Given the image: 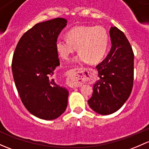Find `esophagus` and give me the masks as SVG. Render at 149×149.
Returning a JSON list of instances; mask_svg holds the SVG:
<instances>
[{
	"mask_svg": "<svg viewBox=\"0 0 149 149\" xmlns=\"http://www.w3.org/2000/svg\"><path fill=\"white\" fill-rule=\"evenodd\" d=\"M90 69H72L67 74V82L72 87H81L87 78L91 77Z\"/></svg>",
	"mask_w": 149,
	"mask_h": 149,
	"instance_id": "1",
	"label": "esophagus"
}]
</instances>
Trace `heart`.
<instances>
[{
  "instance_id": "heart-1",
  "label": "heart",
  "mask_w": 149,
  "mask_h": 149,
  "mask_svg": "<svg viewBox=\"0 0 149 149\" xmlns=\"http://www.w3.org/2000/svg\"><path fill=\"white\" fill-rule=\"evenodd\" d=\"M67 39L56 41V49L63 59H67L76 51L79 52L77 62L97 64L102 60L109 46L108 31L102 26H79L67 33Z\"/></svg>"
}]
</instances>
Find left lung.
Masks as SVG:
<instances>
[{"instance_id": "obj_1", "label": "left lung", "mask_w": 149, "mask_h": 149, "mask_svg": "<svg viewBox=\"0 0 149 149\" xmlns=\"http://www.w3.org/2000/svg\"><path fill=\"white\" fill-rule=\"evenodd\" d=\"M112 47L108 56L96 66L100 79L95 83L88 100L90 107L101 115L119 110L131 95L133 85L134 54L123 32L111 27Z\"/></svg>"}]
</instances>
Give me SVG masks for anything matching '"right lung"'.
<instances>
[{"label": "right lung", "instance_id": "add662e5", "mask_svg": "<svg viewBox=\"0 0 149 149\" xmlns=\"http://www.w3.org/2000/svg\"><path fill=\"white\" fill-rule=\"evenodd\" d=\"M67 21L56 18L39 23L18 41L12 72L21 102L31 114L44 120L57 118L65 111L69 93L53 79L59 65L56 41Z\"/></svg>", "mask_w": 149, "mask_h": 149}]
</instances>
